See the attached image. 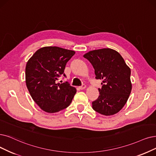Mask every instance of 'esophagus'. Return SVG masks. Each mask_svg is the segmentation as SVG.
Returning <instances> with one entry per match:
<instances>
[{
    "instance_id": "esophagus-1",
    "label": "esophagus",
    "mask_w": 156,
    "mask_h": 156,
    "mask_svg": "<svg viewBox=\"0 0 156 156\" xmlns=\"http://www.w3.org/2000/svg\"><path fill=\"white\" fill-rule=\"evenodd\" d=\"M86 86L85 84H83L81 86H79V89L80 90H84V89L86 88Z\"/></svg>"
}]
</instances>
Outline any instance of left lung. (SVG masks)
I'll return each instance as SVG.
<instances>
[{"label": "left lung", "mask_w": 156, "mask_h": 156, "mask_svg": "<svg viewBox=\"0 0 156 156\" xmlns=\"http://www.w3.org/2000/svg\"><path fill=\"white\" fill-rule=\"evenodd\" d=\"M83 56L93 66L95 78L102 80L99 96L92 102L93 109L105 116L116 114L125 105L131 92L130 68L119 53L109 48L94 50Z\"/></svg>", "instance_id": "1"}]
</instances>
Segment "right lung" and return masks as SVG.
Here are the masks:
<instances>
[{
  "label": "right lung",
  "instance_id": "right-lung-1",
  "mask_svg": "<svg viewBox=\"0 0 156 156\" xmlns=\"http://www.w3.org/2000/svg\"><path fill=\"white\" fill-rule=\"evenodd\" d=\"M75 53L58 47H44L38 49L27 61V88L33 101L47 113H57L66 108L76 93V88L67 82L55 83Z\"/></svg>",
  "mask_w": 156,
  "mask_h": 156
}]
</instances>
